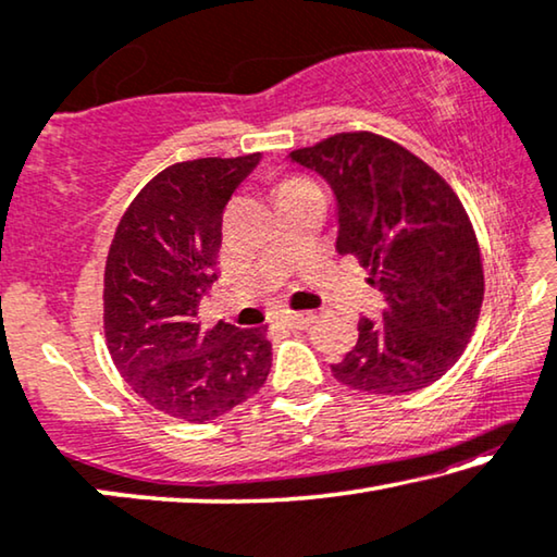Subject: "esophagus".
<instances>
[{"label":"esophagus","mask_w":557,"mask_h":557,"mask_svg":"<svg viewBox=\"0 0 557 557\" xmlns=\"http://www.w3.org/2000/svg\"><path fill=\"white\" fill-rule=\"evenodd\" d=\"M312 320H314L312 312H287L285 318H282V322H285V325L293 327V330H302V327L310 325Z\"/></svg>","instance_id":"obj_1"}]
</instances>
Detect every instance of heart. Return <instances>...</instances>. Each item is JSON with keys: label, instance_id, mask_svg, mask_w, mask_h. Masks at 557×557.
Instances as JSON below:
<instances>
[{"label": "heart", "instance_id": "b5f03b06", "mask_svg": "<svg viewBox=\"0 0 557 557\" xmlns=\"http://www.w3.org/2000/svg\"><path fill=\"white\" fill-rule=\"evenodd\" d=\"M307 185H310V182H307L305 177H287V180H282L277 195L289 193V189H300V187H307Z\"/></svg>", "mask_w": 557, "mask_h": 557}]
</instances>
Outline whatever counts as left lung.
<instances>
[{"label":"left lung","mask_w":557,"mask_h":557,"mask_svg":"<svg viewBox=\"0 0 557 557\" xmlns=\"http://www.w3.org/2000/svg\"><path fill=\"white\" fill-rule=\"evenodd\" d=\"M289 157L335 189L337 252L358 257L387 300L383 318L358 320V343L332 375L370 395L433 385L468 347L485 295L460 197L410 149L375 132H339Z\"/></svg>","instance_id":"8db88e82"}]
</instances>
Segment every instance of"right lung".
<instances>
[{
	"label": "right lung",
	"instance_id": "1",
	"mask_svg": "<svg viewBox=\"0 0 557 557\" xmlns=\"http://www.w3.org/2000/svg\"><path fill=\"white\" fill-rule=\"evenodd\" d=\"M260 162L202 157L154 174L124 210L104 264V339L120 375L170 418L207 422L268 380V327L199 320L218 280L222 212Z\"/></svg>",
	"mask_w": 557,
	"mask_h": 557
}]
</instances>
